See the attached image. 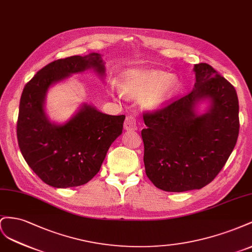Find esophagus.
<instances>
[{"label":"esophagus","instance_id":"esophagus-1","mask_svg":"<svg viewBox=\"0 0 252 252\" xmlns=\"http://www.w3.org/2000/svg\"><path fill=\"white\" fill-rule=\"evenodd\" d=\"M125 128L126 130H130L134 131L137 128V126H136V118L133 116V115H127L126 120H125Z\"/></svg>","mask_w":252,"mask_h":252}]
</instances>
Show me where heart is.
<instances>
[{
  "instance_id": "1",
  "label": "heart",
  "mask_w": 252,
  "mask_h": 252,
  "mask_svg": "<svg viewBox=\"0 0 252 252\" xmlns=\"http://www.w3.org/2000/svg\"><path fill=\"white\" fill-rule=\"evenodd\" d=\"M181 80L163 70H130L122 76L120 91L128 97H148L146 105L157 107L174 97Z\"/></svg>"
}]
</instances>
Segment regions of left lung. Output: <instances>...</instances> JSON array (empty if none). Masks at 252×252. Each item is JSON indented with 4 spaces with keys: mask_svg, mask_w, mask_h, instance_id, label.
<instances>
[{
    "mask_svg": "<svg viewBox=\"0 0 252 252\" xmlns=\"http://www.w3.org/2000/svg\"><path fill=\"white\" fill-rule=\"evenodd\" d=\"M196 82L183 97L143 113L146 174L158 189H202L225 166L239 137V99L234 86L207 63L194 65ZM209 97L211 111L197 117L193 104Z\"/></svg>",
    "mask_w": 252,
    "mask_h": 252,
    "instance_id": "obj_1",
    "label": "left lung"
}]
</instances>
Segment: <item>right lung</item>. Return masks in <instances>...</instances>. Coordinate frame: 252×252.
Listing matches in <instances>:
<instances>
[{
	"mask_svg": "<svg viewBox=\"0 0 252 252\" xmlns=\"http://www.w3.org/2000/svg\"><path fill=\"white\" fill-rule=\"evenodd\" d=\"M91 67L104 75L99 54L50 62L25 84L20 99L17 137L21 153L41 181L55 188L89 183L99 172L112 142L122 133L125 115H106L90 105H84L64 126L50 124L45 116L43 104L49 86Z\"/></svg>",
	"mask_w": 252,
	"mask_h": 252,
	"instance_id": "add662e5",
	"label": "right lung"
}]
</instances>
